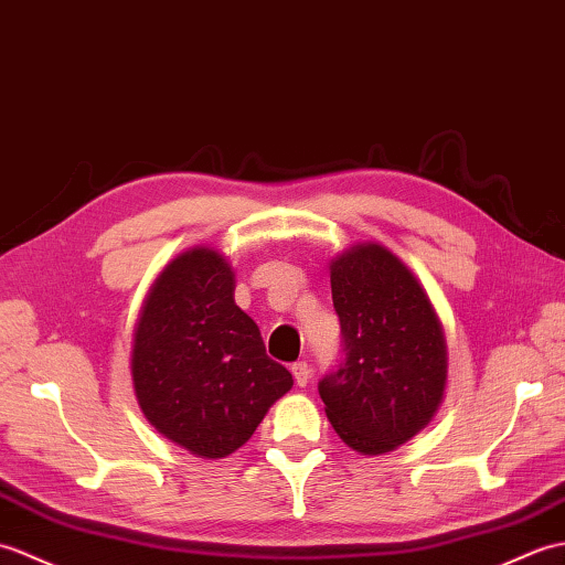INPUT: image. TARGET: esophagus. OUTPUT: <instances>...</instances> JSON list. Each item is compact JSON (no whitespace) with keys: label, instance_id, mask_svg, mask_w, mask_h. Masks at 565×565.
Wrapping results in <instances>:
<instances>
[{"label":"esophagus","instance_id":"34e87169","mask_svg":"<svg viewBox=\"0 0 565 565\" xmlns=\"http://www.w3.org/2000/svg\"><path fill=\"white\" fill-rule=\"evenodd\" d=\"M292 377L297 386H307L309 384V365L307 362H295L292 365Z\"/></svg>","mask_w":565,"mask_h":565}]
</instances>
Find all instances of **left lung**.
<instances>
[{
	"instance_id": "obj_1",
	"label": "left lung",
	"mask_w": 565,
	"mask_h": 565,
	"mask_svg": "<svg viewBox=\"0 0 565 565\" xmlns=\"http://www.w3.org/2000/svg\"><path fill=\"white\" fill-rule=\"evenodd\" d=\"M331 292L343 360L319 382L326 416L355 452H392L443 404V323L416 275L382 244H358L335 256Z\"/></svg>"
}]
</instances>
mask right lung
Wrapping results in <instances>:
<instances>
[{
    "label": "right lung",
    "mask_w": 565,
    "mask_h": 565,
    "mask_svg": "<svg viewBox=\"0 0 565 565\" xmlns=\"http://www.w3.org/2000/svg\"><path fill=\"white\" fill-rule=\"evenodd\" d=\"M130 370L145 418L203 459L236 452L292 388L256 321L236 307L227 258L205 246L173 258L149 287Z\"/></svg>",
    "instance_id": "right-lung-1"
}]
</instances>
